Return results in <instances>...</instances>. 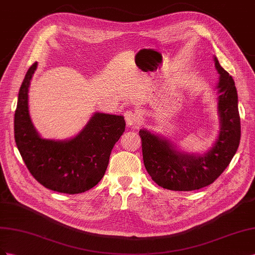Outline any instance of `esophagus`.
<instances>
[{"mask_svg":"<svg viewBox=\"0 0 255 255\" xmlns=\"http://www.w3.org/2000/svg\"><path fill=\"white\" fill-rule=\"evenodd\" d=\"M124 116H125V121H126V124L129 126V127H134L136 126L137 124V116L135 113H133L132 111H126L125 113H124Z\"/></svg>","mask_w":255,"mask_h":255,"instance_id":"esophagus-1","label":"esophagus"}]
</instances>
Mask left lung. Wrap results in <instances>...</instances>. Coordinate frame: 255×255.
I'll use <instances>...</instances> for the list:
<instances>
[{"mask_svg": "<svg viewBox=\"0 0 255 255\" xmlns=\"http://www.w3.org/2000/svg\"><path fill=\"white\" fill-rule=\"evenodd\" d=\"M215 66L220 75L218 89V113L220 118L219 135L214 146L203 155L180 151L164 137L141 129L142 152L145 169L151 179L164 189L192 191L204 188L227 169L241 142V116L235 82L215 57Z\"/></svg>", "mask_w": 255, "mask_h": 255, "instance_id": "8db88e82", "label": "left lung"}]
</instances>
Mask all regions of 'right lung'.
I'll return each mask as SVG.
<instances>
[{
  "mask_svg": "<svg viewBox=\"0 0 255 255\" xmlns=\"http://www.w3.org/2000/svg\"><path fill=\"white\" fill-rule=\"evenodd\" d=\"M35 62L21 84L14 112V141L27 170L50 190L82 193L104 177L115 143L125 131L124 116L96 112L75 137L55 141L40 137L28 112V87Z\"/></svg>",
  "mask_w": 255,
  "mask_h": 255,
  "instance_id": "right-lung-1",
  "label": "right lung"
}]
</instances>
